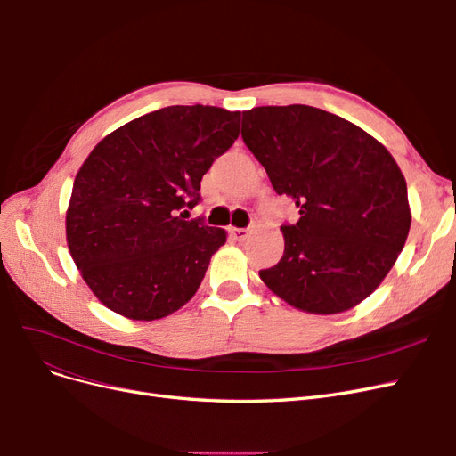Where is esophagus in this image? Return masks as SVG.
Segmentation results:
<instances>
[{"label": "esophagus", "instance_id": "1", "mask_svg": "<svg viewBox=\"0 0 456 456\" xmlns=\"http://www.w3.org/2000/svg\"><path fill=\"white\" fill-rule=\"evenodd\" d=\"M249 233H251L249 228H230V236L238 241H245L249 238Z\"/></svg>", "mask_w": 456, "mask_h": 456}]
</instances>
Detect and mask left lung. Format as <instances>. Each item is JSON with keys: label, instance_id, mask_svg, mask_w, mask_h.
Listing matches in <instances>:
<instances>
[{"label": "left lung", "instance_id": "8db88e82", "mask_svg": "<svg viewBox=\"0 0 456 456\" xmlns=\"http://www.w3.org/2000/svg\"><path fill=\"white\" fill-rule=\"evenodd\" d=\"M241 136L300 213L297 224L281 226L283 256L260 280L310 314L360 305L392 270L411 228L407 184L390 151L306 104L243 112Z\"/></svg>", "mask_w": 456, "mask_h": 456}]
</instances>
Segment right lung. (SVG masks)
Listing matches in <instances>:
<instances>
[{
	"mask_svg": "<svg viewBox=\"0 0 456 456\" xmlns=\"http://www.w3.org/2000/svg\"><path fill=\"white\" fill-rule=\"evenodd\" d=\"M240 119L216 106H167L93 148L76 175L66 240L106 308L151 322L196 295L226 232L182 211L198 205L201 178L240 136Z\"/></svg>",
	"mask_w": 456,
	"mask_h": 456,
	"instance_id": "right-lung-1",
	"label": "right lung"
}]
</instances>
